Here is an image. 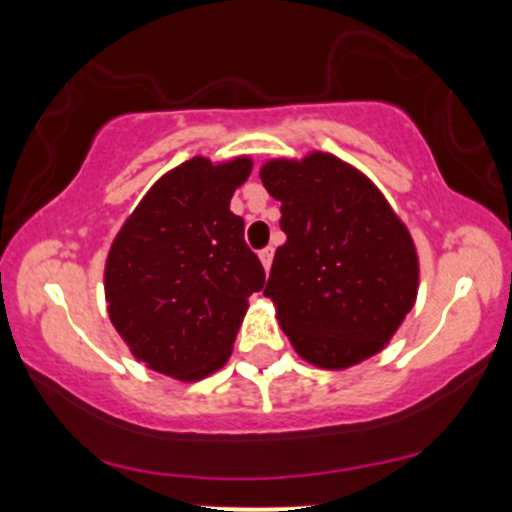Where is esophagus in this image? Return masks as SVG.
<instances>
[{
	"instance_id": "34e87169",
	"label": "esophagus",
	"mask_w": 512,
	"mask_h": 512,
	"mask_svg": "<svg viewBox=\"0 0 512 512\" xmlns=\"http://www.w3.org/2000/svg\"><path fill=\"white\" fill-rule=\"evenodd\" d=\"M272 260H274V250L272 248L260 250V262H262V267L267 269V272H269V267H272Z\"/></svg>"
}]
</instances>
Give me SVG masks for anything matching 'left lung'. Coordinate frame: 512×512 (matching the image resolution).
Masks as SVG:
<instances>
[{"label": "left lung", "instance_id": "left-lung-1", "mask_svg": "<svg viewBox=\"0 0 512 512\" xmlns=\"http://www.w3.org/2000/svg\"><path fill=\"white\" fill-rule=\"evenodd\" d=\"M260 180L286 233L264 296L296 354L325 370L380 354L419 293L407 223L366 173L327 151L269 158Z\"/></svg>", "mask_w": 512, "mask_h": 512}]
</instances>
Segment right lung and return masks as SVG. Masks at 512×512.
<instances>
[{
  "instance_id": "right-lung-1",
  "label": "right lung",
  "mask_w": 512,
  "mask_h": 512,
  "mask_svg": "<svg viewBox=\"0 0 512 512\" xmlns=\"http://www.w3.org/2000/svg\"><path fill=\"white\" fill-rule=\"evenodd\" d=\"M250 173V156L190 158L117 231L103 274L108 317L146 368L195 383L231 358L248 298L264 286L245 221L231 211Z\"/></svg>"
}]
</instances>
